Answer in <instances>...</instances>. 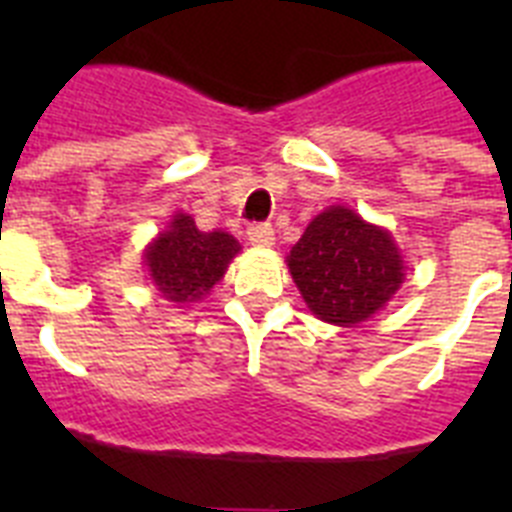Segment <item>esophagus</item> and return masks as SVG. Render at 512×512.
<instances>
[{"label": "esophagus", "mask_w": 512, "mask_h": 512, "mask_svg": "<svg viewBox=\"0 0 512 512\" xmlns=\"http://www.w3.org/2000/svg\"><path fill=\"white\" fill-rule=\"evenodd\" d=\"M246 235L253 246H271V243H274V228H271L269 223L248 225Z\"/></svg>", "instance_id": "esophagus-1"}]
</instances>
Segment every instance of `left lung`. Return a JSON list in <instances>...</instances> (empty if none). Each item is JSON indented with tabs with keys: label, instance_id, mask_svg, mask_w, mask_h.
I'll return each mask as SVG.
<instances>
[{
	"label": "left lung",
	"instance_id": "1",
	"mask_svg": "<svg viewBox=\"0 0 512 512\" xmlns=\"http://www.w3.org/2000/svg\"><path fill=\"white\" fill-rule=\"evenodd\" d=\"M287 264L312 315L336 325L372 318L402 284V256L392 235L346 207L320 212Z\"/></svg>",
	"mask_w": 512,
	"mask_h": 512
}]
</instances>
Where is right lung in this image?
Here are the masks:
<instances>
[{"label": "right lung", "mask_w": 512, "mask_h": 512, "mask_svg": "<svg viewBox=\"0 0 512 512\" xmlns=\"http://www.w3.org/2000/svg\"><path fill=\"white\" fill-rule=\"evenodd\" d=\"M241 251L228 233H202L189 215H176L169 230L146 251V264L158 292L171 302L200 300L220 282L230 259Z\"/></svg>", "instance_id": "1"}]
</instances>
